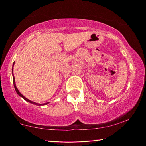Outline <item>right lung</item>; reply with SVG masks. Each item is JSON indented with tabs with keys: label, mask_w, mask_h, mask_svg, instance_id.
Masks as SVG:
<instances>
[{
	"label": "right lung",
	"mask_w": 146,
	"mask_h": 146,
	"mask_svg": "<svg viewBox=\"0 0 146 146\" xmlns=\"http://www.w3.org/2000/svg\"><path fill=\"white\" fill-rule=\"evenodd\" d=\"M13 66H14V63H13V68H12V74H13V85H14L15 89V91H16V92H17V94L19 95V96H21V97L23 98L24 100H26L27 102H29V103H31V104H35V105H38V106H42V105H46V104H48L49 102L44 103V104H38V103H36V102H32V101L29 100V99L26 98H25V96H23L22 95L21 93H20V92L19 91V90H18L17 88V87H16L15 81V77H14V75H13Z\"/></svg>",
	"instance_id": "1"
}]
</instances>
